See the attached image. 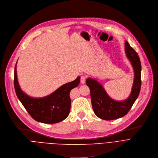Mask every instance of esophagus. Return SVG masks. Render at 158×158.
I'll return each mask as SVG.
<instances>
[{
  "instance_id": "1",
  "label": "esophagus",
  "mask_w": 158,
  "mask_h": 158,
  "mask_svg": "<svg viewBox=\"0 0 158 158\" xmlns=\"http://www.w3.org/2000/svg\"><path fill=\"white\" fill-rule=\"evenodd\" d=\"M80 81H81V83H82V84L85 83V81H86V77H85V76H84V75L81 76Z\"/></svg>"
}]
</instances>
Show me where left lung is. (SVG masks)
<instances>
[{"instance_id": "left-lung-1", "label": "left lung", "mask_w": 158, "mask_h": 158, "mask_svg": "<svg viewBox=\"0 0 158 158\" xmlns=\"http://www.w3.org/2000/svg\"><path fill=\"white\" fill-rule=\"evenodd\" d=\"M125 53L133 66L135 77L131 92L125 100L118 102L109 97L103 86L97 80L88 78L86 84L89 88L93 111L98 118L104 120H113L127 114L138 97L141 85V65L136 52L125 42Z\"/></svg>"}]
</instances>
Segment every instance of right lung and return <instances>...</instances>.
Returning a JSON list of instances; mask_svg holds the SVG:
<instances>
[{
  "mask_svg": "<svg viewBox=\"0 0 158 158\" xmlns=\"http://www.w3.org/2000/svg\"><path fill=\"white\" fill-rule=\"evenodd\" d=\"M17 63L14 70V88L19 100L25 110L35 121L43 123H59L67 118L70 111V91L80 82L78 77L73 81L61 86L49 95L39 98L29 97L20 88L18 83Z\"/></svg>",
  "mask_w": 158,
  "mask_h": 158,
  "instance_id": "obj_1",
  "label": "right lung"
}]
</instances>
